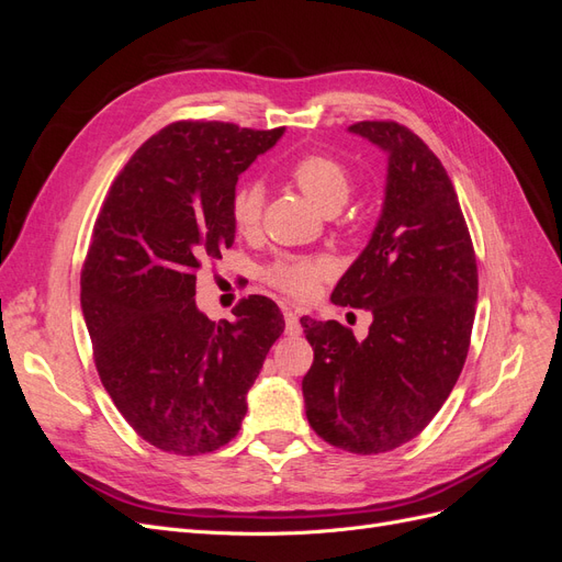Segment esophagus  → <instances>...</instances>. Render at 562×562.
<instances>
[{"instance_id": "34e87169", "label": "esophagus", "mask_w": 562, "mask_h": 562, "mask_svg": "<svg viewBox=\"0 0 562 562\" xmlns=\"http://www.w3.org/2000/svg\"><path fill=\"white\" fill-rule=\"evenodd\" d=\"M283 318H285V335H291V337L302 335V326H300L297 312H293L291 307H285V310H283Z\"/></svg>"}]
</instances>
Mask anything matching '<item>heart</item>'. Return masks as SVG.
<instances>
[{"label": "heart", "mask_w": 562, "mask_h": 562, "mask_svg": "<svg viewBox=\"0 0 562 562\" xmlns=\"http://www.w3.org/2000/svg\"><path fill=\"white\" fill-rule=\"evenodd\" d=\"M288 178L307 196L321 213L339 211L351 194V176L347 168L328 155H304L288 168ZM262 190L258 184L246 182L236 187L232 196V223L241 234L252 232L260 223ZM328 265L321 258H300L283 255L265 269V281L277 291L293 297H310L321 279L326 277Z\"/></svg>", "instance_id": "b5f03b06"}]
</instances>
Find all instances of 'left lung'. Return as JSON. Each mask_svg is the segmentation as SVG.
Instances as JSON below:
<instances>
[{"mask_svg":"<svg viewBox=\"0 0 562 562\" xmlns=\"http://www.w3.org/2000/svg\"><path fill=\"white\" fill-rule=\"evenodd\" d=\"M386 155L378 225L330 300L368 310L366 339L337 321L302 316L314 363L302 380L312 429L356 454L419 436L464 368L479 269L443 164L396 122L349 126Z\"/></svg>","mask_w":562,"mask_h":562,"instance_id":"8db88e82","label":"left lung"}]
</instances>
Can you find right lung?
I'll return each mask as SVG.
<instances>
[{
    "label": "right lung",
    "instance_id": "add662e5",
    "mask_svg": "<svg viewBox=\"0 0 562 562\" xmlns=\"http://www.w3.org/2000/svg\"><path fill=\"white\" fill-rule=\"evenodd\" d=\"M283 128L178 122L135 151L103 203L81 271V312L100 382L140 438L164 452L227 446L248 389L285 321L250 295L234 321L194 302V271L234 244L232 196Z\"/></svg>",
    "mask_w": 562,
    "mask_h": 562
}]
</instances>
